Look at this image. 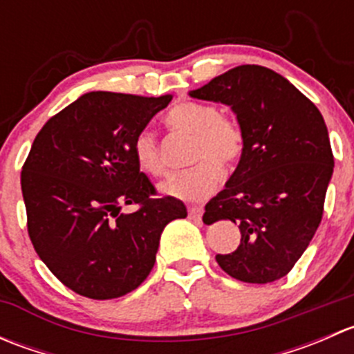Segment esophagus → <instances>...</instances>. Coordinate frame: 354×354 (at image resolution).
Instances as JSON below:
<instances>
[{"instance_id":"1","label":"esophagus","mask_w":354,"mask_h":354,"mask_svg":"<svg viewBox=\"0 0 354 354\" xmlns=\"http://www.w3.org/2000/svg\"><path fill=\"white\" fill-rule=\"evenodd\" d=\"M202 214H203V209L202 207H188V216H190V219L194 221H200L202 219Z\"/></svg>"}]
</instances>
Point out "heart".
Here are the masks:
<instances>
[{"label": "heart", "instance_id": "heart-1", "mask_svg": "<svg viewBox=\"0 0 354 354\" xmlns=\"http://www.w3.org/2000/svg\"><path fill=\"white\" fill-rule=\"evenodd\" d=\"M166 123L183 133L194 135L192 167L176 171L160 185V192L181 200L205 198L223 176V164L236 162L243 154L245 137L240 124L223 116L219 109L203 102H181L166 114ZM133 159L144 173L162 176L167 169L160 145L151 130H140L131 145Z\"/></svg>", "mask_w": 354, "mask_h": 354}]
</instances>
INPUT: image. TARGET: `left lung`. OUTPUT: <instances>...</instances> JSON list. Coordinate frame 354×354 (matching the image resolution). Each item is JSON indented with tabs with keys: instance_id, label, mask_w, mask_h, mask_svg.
I'll list each match as a JSON object with an SVG mask.
<instances>
[{
	"instance_id": "1",
	"label": "left lung",
	"mask_w": 354,
	"mask_h": 354,
	"mask_svg": "<svg viewBox=\"0 0 354 354\" xmlns=\"http://www.w3.org/2000/svg\"><path fill=\"white\" fill-rule=\"evenodd\" d=\"M236 113L245 137L238 167L205 205L203 221L230 219L241 240L216 260L243 283L284 277L312 241L334 169L329 133L317 106L283 75L241 65L190 92Z\"/></svg>"
}]
</instances>
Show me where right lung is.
Segmentation results:
<instances>
[{"label":"right lung","instance_id":"1","mask_svg":"<svg viewBox=\"0 0 354 354\" xmlns=\"http://www.w3.org/2000/svg\"><path fill=\"white\" fill-rule=\"evenodd\" d=\"M171 95L88 92L48 120L22 167L27 231L48 269L71 291L120 298L147 279L159 238L187 217L159 197L131 152L135 135ZM138 205L131 214L120 205Z\"/></svg>","mask_w":354,"mask_h":354}]
</instances>
